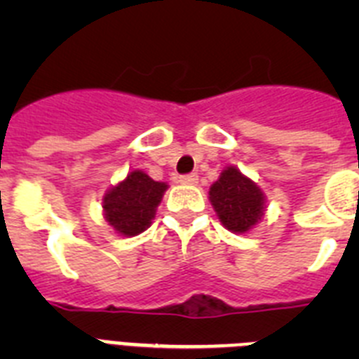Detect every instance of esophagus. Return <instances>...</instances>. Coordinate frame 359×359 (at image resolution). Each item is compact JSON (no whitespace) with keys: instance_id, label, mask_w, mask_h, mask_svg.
Returning a JSON list of instances; mask_svg holds the SVG:
<instances>
[{"instance_id":"obj_1","label":"esophagus","mask_w":359,"mask_h":359,"mask_svg":"<svg viewBox=\"0 0 359 359\" xmlns=\"http://www.w3.org/2000/svg\"><path fill=\"white\" fill-rule=\"evenodd\" d=\"M180 183H183V185H196V183H198V174H185V176H180Z\"/></svg>"}]
</instances>
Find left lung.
<instances>
[{"label": "left lung", "mask_w": 359, "mask_h": 359, "mask_svg": "<svg viewBox=\"0 0 359 359\" xmlns=\"http://www.w3.org/2000/svg\"><path fill=\"white\" fill-rule=\"evenodd\" d=\"M208 196L224 228L236 233H246L264 215L266 199L262 190L236 167H226L221 172Z\"/></svg>", "instance_id": "obj_1"}]
</instances>
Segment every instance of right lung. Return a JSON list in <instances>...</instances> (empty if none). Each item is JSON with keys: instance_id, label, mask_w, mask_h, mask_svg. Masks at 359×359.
<instances>
[{"instance_id": "right-lung-1", "label": "right lung", "mask_w": 359, "mask_h": 359, "mask_svg": "<svg viewBox=\"0 0 359 359\" xmlns=\"http://www.w3.org/2000/svg\"><path fill=\"white\" fill-rule=\"evenodd\" d=\"M167 183L154 182L142 170H133L104 196L106 221L122 236H138L151 226Z\"/></svg>"}]
</instances>
